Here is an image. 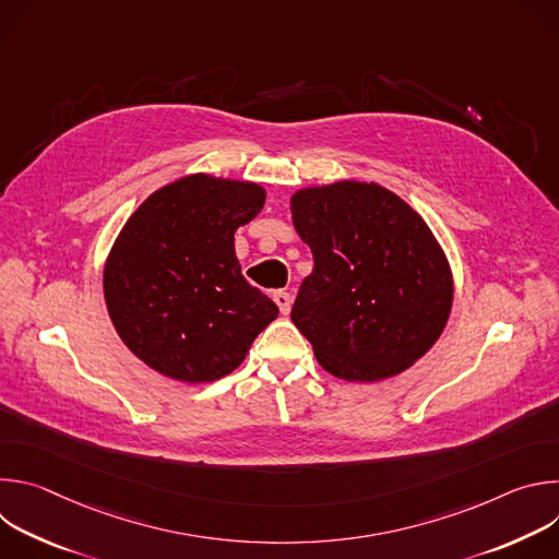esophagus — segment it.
Returning a JSON list of instances; mask_svg holds the SVG:
<instances>
[{"instance_id": "34e87169", "label": "esophagus", "mask_w": 559, "mask_h": 559, "mask_svg": "<svg viewBox=\"0 0 559 559\" xmlns=\"http://www.w3.org/2000/svg\"><path fill=\"white\" fill-rule=\"evenodd\" d=\"M274 300H276V305H278L281 313H289V307H292V296H289L287 292H283V289L274 292Z\"/></svg>"}]
</instances>
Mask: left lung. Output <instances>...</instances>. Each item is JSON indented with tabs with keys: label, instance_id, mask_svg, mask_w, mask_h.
<instances>
[{
	"label": "left lung",
	"instance_id": "8db88e82",
	"mask_svg": "<svg viewBox=\"0 0 559 559\" xmlns=\"http://www.w3.org/2000/svg\"><path fill=\"white\" fill-rule=\"evenodd\" d=\"M292 218L311 248L292 321L330 373L376 382L414 365L442 334L451 270L427 223L376 183L298 190Z\"/></svg>",
	"mask_w": 559,
	"mask_h": 559
}]
</instances>
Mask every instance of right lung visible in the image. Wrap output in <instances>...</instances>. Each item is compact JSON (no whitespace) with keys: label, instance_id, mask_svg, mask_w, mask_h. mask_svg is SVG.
I'll return each instance as SVG.
<instances>
[{"label":"right lung","instance_id":"add662e5","mask_svg":"<svg viewBox=\"0 0 559 559\" xmlns=\"http://www.w3.org/2000/svg\"><path fill=\"white\" fill-rule=\"evenodd\" d=\"M263 203L257 183L192 175L156 190L128 218L104 292L121 341L147 367L181 382L223 378L278 316L234 252L236 227Z\"/></svg>","mask_w":559,"mask_h":559}]
</instances>
